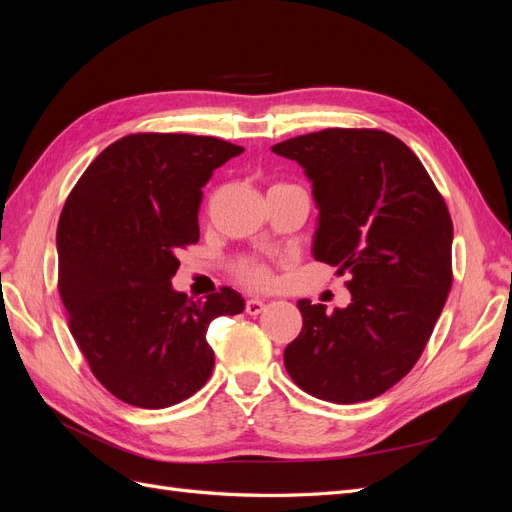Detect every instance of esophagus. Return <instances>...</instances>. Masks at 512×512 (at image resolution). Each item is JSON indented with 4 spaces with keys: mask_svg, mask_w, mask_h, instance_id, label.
I'll list each match as a JSON object with an SVG mask.
<instances>
[{
    "mask_svg": "<svg viewBox=\"0 0 512 512\" xmlns=\"http://www.w3.org/2000/svg\"><path fill=\"white\" fill-rule=\"evenodd\" d=\"M262 309H265V301H260V299H247V303H245V312L250 314V316H258Z\"/></svg>",
    "mask_w": 512,
    "mask_h": 512,
    "instance_id": "obj_1",
    "label": "esophagus"
}]
</instances>
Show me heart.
Wrapping results in <instances>:
<instances>
[{"mask_svg": "<svg viewBox=\"0 0 512 512\" xmlns=\"http://www.w3.org/2000/svg\"><path fill=\"white\" fill-rule=\"evenodd\" d=\"M241 273L247 282L252 284H265L267 282V269L258 265V262H245V265L241 267Z\"/></svg>", "mask_w": 512, "mask_h": 512, "instance_id": "1", "label": "heart"}]
</instances>
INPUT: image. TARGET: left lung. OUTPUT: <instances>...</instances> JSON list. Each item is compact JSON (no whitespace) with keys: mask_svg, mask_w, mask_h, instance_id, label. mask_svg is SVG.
<instances>
[{"mask_svg":"<svg viewBox=\"0 0 512 512\" xmlns=\"http://www.w3.org/2000/svg\"><path fill=\"white\" fill-rule=\"evenodd\" d=\"M312 181L316 260L350 273L348 307L301 299L284 365L305 393L356 404L389 391L423 354L453 284V222L410 147L382 130L329 128L271 147Z\"/></svg>","mask_w":512,"mask_h":512,"instance_id":"8db88e82","label":"left lung"}]
</instances>
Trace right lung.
Masks as SVG:
<instances>
[{
	"label": "right lung",
	"instance_id": "add662e5",
	"mask_svg": "<svg viewBox=\"0 0 512 512\" xmlns=\"http://www.w3.org/2000/svg\"><path fill=\"white\" fill-rule=\"evenodd\" d=\"M243 147L213 136L130 134L70 192L57 226L59 294L94 376L136 408H168L209 380V322L245 309L237 290L192 301L170 284L198 241L213 170Z\"/></svg>",
	"mask_w": 512,
	"mask_h": 512
}]
</instances>
